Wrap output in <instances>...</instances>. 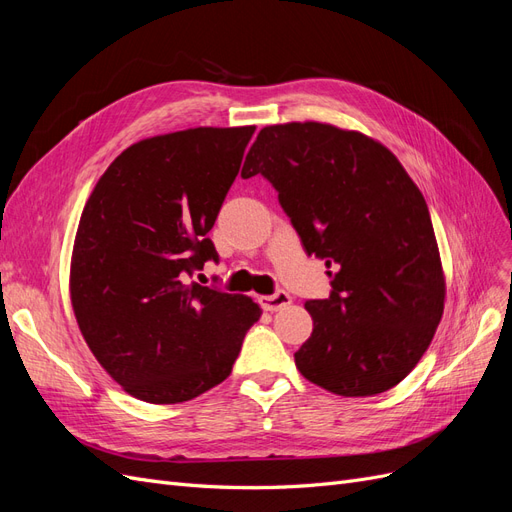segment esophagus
<instances>
[{"label": "esophagus", "instance_id": "34e87169", "mask_svg": "<svg viewBox=\"0 0 512 512\" xmlns=\"http://www.w3.org/2000/svg\"><path fill=\"white\" fill-rule=\"evenodd\" d=\"M292 303V297L286 290H277L275 294H265V297H260V305L262 309H267V312H280V309L288 307Z\"/></svg>", "mask_w": 512, "mask_h": 512}]
</instances>
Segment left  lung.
<instances>
[{"label": "left lung", "instance_id": "1", "mask_svg": "<svg viewBox=\"0 0 512 512\" xmlns=\"http://www.w3.org/2000/svg\"><path fill=\"white\" fill-rule=\"evenodd\" d=\"M267 177L309 256L331 269L307 301L312 337L297 369L342 397L393 389L421 361L446 282L421 190L382 143L320 121L262 128L241 177Z\"/></svg>", "mask_w": 512, "mask_h": 512}]
</instances>
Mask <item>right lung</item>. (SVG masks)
Masks as SVG:
<instances>
[{"label": "right lung", "instance_id": "right-lung-1", "mask_svg": "<svg viewBox=\"0 0 512 512\" xmlns=\"http://www.w3.org/2000/svg\"><path fill=\"white\" fill-rule=\"evenodd\" d=\"M256 126L190 128L121 151L87 198L70 299L89 350L121 389L181 404L224 382L262 309L188 282Z\"/></svg>", "mask_w": 512, "mask_h": 512}]
</instances>
